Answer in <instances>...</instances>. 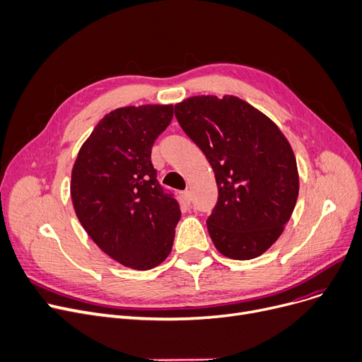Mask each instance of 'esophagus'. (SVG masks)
I'll return each instance as SVG.
<instances>
[{
	"label": "esophagus",
	"instance_id": "obj_1",
	"mask_svg": "<svg viewBox=\"0 0 362 362\" xmlns=\"http://www.w3.org/2000/svg\"><path fill=\"white\" fill-rule=\"evenodd\" d=\"M182 197H184V202H185L187 204L192 203V193H190V190H184V192H182Z\"/></svg>",
	"mask_w": 362,
	"mask_h": 362
}]
</instances>
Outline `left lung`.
<instances>
[{
  "label": "left lung",
  "instance_id": "8db88e82",
  "mask_svg": "<svg viewBox=\"0 0 362 362\" xmlns=\"http://www.w3.org/2000/svg\"><path fill=\"white\" fill-rule=\"evenodd\" d=\"M182 131L211 163L218 202L206 221L218 252L247 261L281 235L299 194L295 153L262 112L234 95H196L175 105Z\"/></svg>",
  "mask_w": 362,
  "mask_h": 362
}]
</instances>
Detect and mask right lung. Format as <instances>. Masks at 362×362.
I'll list each match as a JSON object with an SVG mask.
<instances>
[{
  "label": "right lung",
  "mask_w": 362,
  "mask_h": 362,
  "mask_svg": "<svg viewBox=\"0 0 362 362\" xmlns=\"http://www.w3.org/2000/svg\"><path fill=\"white\" fill-rule=\"evenodd\" d=\"M174 106L120 107L103 117L78 153L71 196L93 242L112 259L146 271L172 250L180 204L165 193L151 165L154 140Z\"/></svg>",
  "instance_id": "obj_1"
}]
</instances>
